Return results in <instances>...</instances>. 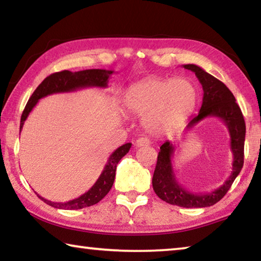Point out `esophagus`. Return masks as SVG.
I'll list each match as a JSON object with an SVG mask.
<instances>
[{
    "label": "esophagus",
    "mask_w": 261,
    "mask_h": 261,
    "mask_svg": "<svg viewBox=\"0 0 261 261\" xmlns=\"http://www.w3.org/2000/svg\"><path fill=\"white\" fill-rule=\"evenodd\" d=\"M151 144V140H149L147 137H140L136 140V146L138 147H143V146H148Z\"/></svg>",
    "instance_id": "obj_1"
}]
</instances>
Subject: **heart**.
<instances>
[{"instance_id": "1", "label": "heart", "mask_w": 261, "mask_h": 261, "mask_svg": "<svg viewBox=\"0 0 261 261\" xmlns=\"http://www.w3.org/2000/svg\"><path fill=\"white\" fill-rule=\"evenodd\" d=\"M125 107L144 118L153 134H162L179 125L197 102V90L185 78L152 77L132 85L125 94Z\"/></svg>"}]
</instances>
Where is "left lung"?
Returning <instances> with one entry per match:
<instances>
[{
  "label": "left lung",
  "mask_w": 261,
  "mask_h": 261,
  "mask_svg": "<svg viewBox=\"0 0 261 261\" xmlns=\"http://www.w3.org/2000/svg\"><path fill=\"white\" fill-rule=\"evenodd\" d=\"M185 69L196 73L197 78L204 90V98L199 114L189 122L188 129L196 125L201 120L215 116L222 120L228 126L230 134V148L233 153L232 171L229 178L222 187L214 190L211 193H191L180 187L175 178L171 166L174 147L169 141L161 145L158 154L155 170L153 174V190L156 196L170 205H176L187 208H200L216 204L226 196L228 190L241 173L244 165V141H245V121L242 110L237 105L231 91L224 84L206 72L200 67L194 64H185Z\"/></svg>",
  "instance_id": "8db88e82"
}]
</instances>
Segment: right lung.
I'll return each instance as SVG.
<instances>
[{
	"mask_svg": "<svg viewBox=\"0 0 261 261\" xmlns=\"http://www.w3.org/2000/svg\"><path fill=\"white\" fill-rule=\"evenodd\" d=\"M112 73L113 71H110V70L101 69L83 70V71L78 72H71L69 70H64V71L51 73L50 76L43 79L42 83L37 87V90L33 92V94L31 95L28 103H26L24 112L20 117V130L23 127L24 122L28 118L29 114L31 113V110L33 109L38 101L43 98V96H47L53 93H62V92H72L84 87H107L108 78ZM130 147L131 143H126L123 146L118 147L110 155L102 174L100 175V177L96 180L95 184L86 193L82 194L79 198H76L73 200H69L67 202H53L50 200L43 199L38 193L37 196L41 200L45 201L47 205L60 210H81L84 208V207L98 204L102 198H105L106 194L110 191V189H112L117 163L129 152Z\"/></svg>",
	"mask_w": 261,
	"mask_h": 261,
	"instance_id": "add662e5",
	"label": "right lung"
}]
</instances>
